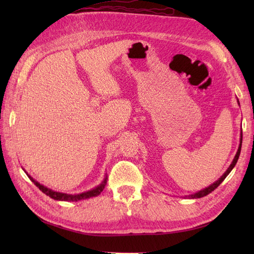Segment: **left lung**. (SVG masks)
<instances>
[{"label":"left lung","instance_id":"1","mask_svg":"<svg viewBox=\"0 0 254 254\" xmlns=\"http://www.w3.org/2000/svg\"><path fill=\"white\" fill-rule=\"evenodd\" d=\"M238 104H239V100H238ZM241 144H242V131H241V133H240V144H239L238 150H237V153H236V155H235V158H234V160L231 161L230 166L228 167V169L225 171V174H224L222 177H220L217 181H215L214 183H212V185L208 186L207 188H205V189H203V190H201V191H197V192L193 193V194H190V195H188V196H186V197H188V198H199V197L206 196L207 194H209V193H212V192L215 190V189H216V188L220 185V183H222V182L225 180V178L227 177V176L230 174V171L234 169V167L236 166L237 161H238V158H239L240 150H241Z\"/></svg>","mask_w":254,"mask_h":254}]
</instances>
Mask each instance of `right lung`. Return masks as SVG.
<instances>
[{
    "instance_id": "add662e5",
    "label": "right lung",
    "mask_w": 254,
    "mask_h": 254,
    "mask_svg": "<svg viewBox=\"0 0 254 254\" xmlns=\"http://www.w3.org/2000/svg\"><path fill=\"white\" fill-rule=\"evenodd\" d=\"M26 175L28 176L29 179L35 183V186L39 188V190L44 192L45 194H47L48 196H50L53 199H57V201H65V202H77V201H80V199H86V198H90V197H94V196L99 195V194L102 191H104V189H105V187L107 185V179H108V177L106 175L105 176V179L102 180V182L100 183V185L97 186L94 189H91V190H89V191H86V192H83V193H78V194H66V193L53 191V190H51V189L40 185L39 182L36 181L34 178L30 177L28 174H27V172H26Z\"/></svg>"
}]
</instances>
